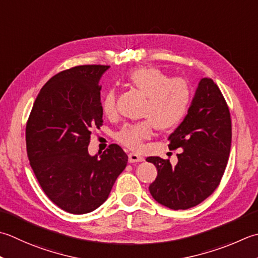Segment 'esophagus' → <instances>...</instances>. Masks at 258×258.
Here are the masks:
<instances>
[{"label":"esophagus","instance_id":"34e87169","mask_svg":"<svg viewBox=\"0 0 258 258\" xmlns=\"http://www.w3.org/2000/svg\"><path fill=\"white\" fill-rule=\"evenodd\" d=\"M128 161L130 163H135V162H143L144 161V158L142 155H140L138 153L135 152H132L128 154Z\"/></svg>","mask_w":258,"mask_h":258}]
</instances>
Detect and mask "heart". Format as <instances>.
<instances>
[{
  "label": "heart",
  "instance_id": "obj_1",
  "mask_svg": "<svg viewBox=\"0 0 258 258\" xmlns=\"http://www.w3.org/2000/svg\"><path fill=\"white\" fill-rule=\"evenodd\" d=\"M126 80L130 87L146 97L141 115L148 120L125 125L116 138L127 148L140 150L144 141L153 135L154 127L169 131L182 122L191 104V89L184 79L170 78L154 67L135 69ZM102 109L108 117L116 114V95L113 90L104 95Z\"/></svg>",
  "mask_w": 258,
  "mask_h": 258
}]
</instances>
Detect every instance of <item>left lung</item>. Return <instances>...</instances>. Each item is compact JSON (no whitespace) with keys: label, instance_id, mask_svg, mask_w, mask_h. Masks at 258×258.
I'll return each instance as SVG.
<instances>
[{"label":"left lung","instance_id":"1","mask_svg":"<svg viewBox=\"0 0 258 258\" xmlns=\"http://www.w3.org/2000/svg\"><path fill=\"white\" fill-rule=\"evenodd\" d=\"M170 150H182L178 163L149 156L158 176L149 186L159 204L170 209H189L203 203L219 185L228 162L231 119L228 105L213 79L203 78L188 114L169 136Z\"/></svg>","mask_w":258,"mask_h":258}]
</instances>
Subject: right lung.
I'll use <instances>...</instances> for the list:
<instances>
[{
  "instance_id": "right-lung-1",
  "label": "right lung",
  "mask_w": 258,
  "mask_h": 258,
  "mask_svg": "<svg viewBox=\"0 0 258 258\" xmlns=\"http://www.w3.org/2000/svg\"><path fill=\"white\" fill-rule=\"evenodd\" d=\"M109 66H76L54 75L38 94L25 128L30 165L48 198L70 214L107 200L127 155L117 144L88 153L92 130L103 124L99 79Z\"/></svg>"
}]
</instances>
